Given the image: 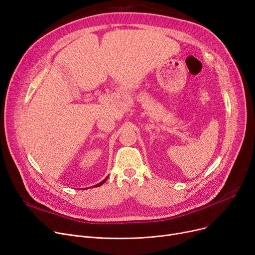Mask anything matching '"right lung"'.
<instances>
[{
	"instance_id": "obj_1",
	"label": "right lung",
	"mask_w": 255,
	"mask_h": 255,
	"mask_svg": "<svg viewBox=\"0 0 255 255\" xmlns=\"http://www.w3.org/2000/svg\"><path fill=\"white\" fill-rule=\"evenodd\" d=\"M107 178H109V177H107ZM107 178H105V179H104V180H103V181H102V182H100V183H99V184H97V185H95V186H94V187H99V186H101V185H102V184H103V183H104V182H105V181H106V180H107Z\"/></svg>"
}]
</instances>
